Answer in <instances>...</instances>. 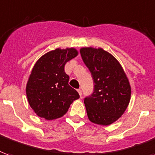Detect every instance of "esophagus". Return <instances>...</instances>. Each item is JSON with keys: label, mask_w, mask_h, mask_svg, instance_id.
Instances as JSON below:
<instances>
[{"label": "esophagus", "mask_w": 155, "mask_h": 155, "mask_svg": "<svg viewBox=\"0 0 155 155\" xmlns=\"http://www.w3.org/2000/svg\"><path fill=\"white\" fill-rule=\"evenodd\" d=\"M77 91H78V93H79V94H80L81 96V95H82V90H81V89H79L77 90Z\"/></svg>", "instance_id": "esophagus-1"}]
</instances>
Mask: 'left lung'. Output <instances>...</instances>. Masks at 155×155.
<instances>
[{
    "instance_id": "obj_1",
    "label": "left lung",
    "mask_w": 155,
    "mask_h": 155,
    "mask_svg": "<svg viewBox=\"0 0 155 155\" xmlns=\"http://www.w3.org/2000/svg\"><path fill=\"white\" fill-rule=\"evenodd\" d=\"M81 55L94 84V92L84 100L88 117L96 124H112L129 104V81L117 60L104 49L83 48Z\"/></svg>"
}]
</instances>
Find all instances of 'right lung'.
Listing matches in <instances>:
<instances>
[{
  "label": "right lung",
  "instance_id": "add662e5",
  "mask_svg": "<svg viewBox=\"0 0 155 155\" xmlns=\"http://www.w3.org/2000/svg\"><path fill=\"white\" fill-rule=\"evenodd\" d=\"M77 54L74 48H57L43 55L34 65L26 94L30 107L40 117L59 118L80 98L77 91L69 85L70 77L64 70L66 62Z\"/></svg>",
  "mask_w": 155,
  "mask_h": 155
}]
</instances>
